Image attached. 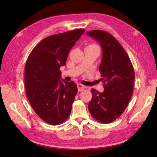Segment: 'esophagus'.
Listing matches in <instances>:
<instances>
[{"label":"esophagus","mask_w":157,"mask_h":157,"mask_svg":"<svg viewBox=\"0 0 157 157\" xmlns=\"http://www.w3.org/2000/svg\"><path fill=\"white\" fill-rule=\"evenodd\" d=\"M85 86L83 85H81V84H78V90L79 92H81L82 90H83L85 89Z\"/></svg>","instance_id":"1"}]
</instances>
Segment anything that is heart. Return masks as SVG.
Masks as SVG:
<instances>
[{
  "label": "heart",
  "instance_id": "heart-1",
  "mask_svg": "<svg viewBox=\"0 0 157 157\" xmlns=\"http://www.w3.org/2000/svg\"><path fill=\"white\" fill-rule=\"evenodd\" d=\"M89 46H95L94 44H91V45H89Z\"/></svg>",
  "mask_w": 157,
  "mask_h": 157
}]
</instances>
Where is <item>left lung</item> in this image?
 Masks as SVG:
<instances>
[{
  "mask_svg": "<svg viewBox=\"0 0 157 157\" xmlns=\"http://www.w3.org/2000/svg\"><path fill=\"white\" fill-rule=\"evenodd\" d=\"M101 44L102 58L99 66L104 92L92 88V98L88 108L93 118L107 123L124 112L133 92L135 73L130 58L118 41L104 30L86 32Z\"/></svg>",
  "mask_w": 157,
  "mask_h": 157,
  "instance_id": "1",
  "label": "left lung"
}]
</instances>
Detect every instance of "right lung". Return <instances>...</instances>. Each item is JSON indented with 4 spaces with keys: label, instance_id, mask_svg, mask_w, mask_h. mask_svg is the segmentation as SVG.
Wrapping results in <instances>:
<instances>
[{
    "label": "right lung",
    "instance_id": "add662e5",
    "mask_svg": "<svg viewBox=\"0 0 157 157\" xmlns=\"http://www.w3.org/2000/svg\"><path fill=\"white\" fill-rule=\"evenodd\" d=\"M85 30L79 29L49 36L32 49L25 66L28 100L38 116L50 125L62 123L69 117L78 92L76 84L61 80L71 49Z\"/></svg>",
    "mask_w": 157,
    "mask_h": 157
}]
</instances>
